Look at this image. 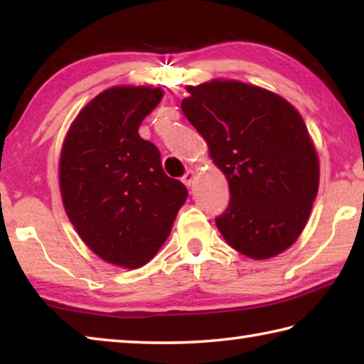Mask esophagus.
Returning a JSON list of instances; mask_svg holds the SVG:
<instances>
[{"instance_id": "1", "label": "esophagus", "mask_w": 364, "mask_h": 364, "mask_svg": "<svg viewBox=\"0 0 364 364\" xmlns=\"http://www.w3.org/2000/svg\"><path fill=\"white\" fill-rule=\"evenodd\" d=\"M194 180H196V173H194L193 170H188L186 173H184V176L181 178V181H183L184 184H186L188 188H189V186H193V184H194Z\"/></svg>"}]
</instances>
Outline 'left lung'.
Returning a JSON list of instances; mask_svg holds the SVG:
<instances>
[{"label": "left lung", "instance_id": "8db88e82", "mask_svg": "<svg viewBox=\"0 0 364 364\" xmlns=\"http://www.w3.org/2000/svg\"><path fill=\"white\" fill-rule=\"evenodd\" d=\"M186 91L183 114L230 184L218 231L242 255L276 257L297 241L318 194V154L304 119L284 97L237 80Z\"/></svg>", "mask_w": 364, "mask_h": 364}]
</instances>
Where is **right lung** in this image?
Wrapping results in <instances>:
<instances>
[{
	"mask_svg": "<svg viewBox=\"0 0 364 364\" xmlns=\"http://www.w3.org/2000/svg\"><path fill=\"white\" fill-rule=\"evenodd\" d=\"M164 91L112 86L80 110L65 134L59 186L78 236L107 263L146 264L168 237L188 189L165 175L160 152L139 136Z\"/></svg>",
	"mask_w": 364,
	"mask_h": 364,
	"instance_id": "right-lung-1",
	"label": "right lung"
}]
</instances>
